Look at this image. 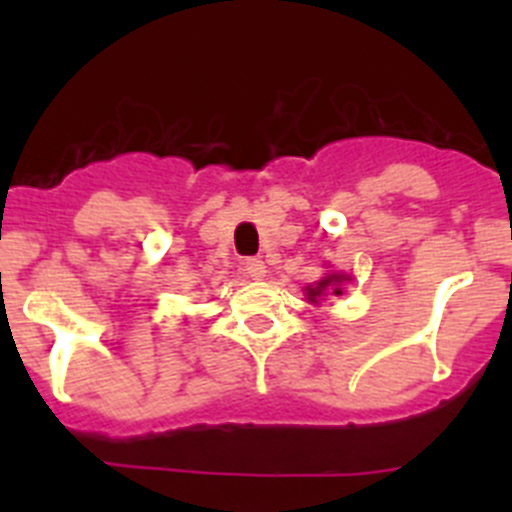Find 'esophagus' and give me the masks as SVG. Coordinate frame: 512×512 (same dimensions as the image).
Instances as JSON below:
<instances>
[{
	"label": "esophagus",
	"mask_w": 512,
	"mask_h": 512,
	"mask_svg": "<svg viewBox=\"0 0 512 512\" xmlns=\"http://www.w3.org/2000/svg\"><path fill=\"white\" fill-rule=\"evenodd\" d=\"M243 274L251 279H264L266 277V266L261 259H246L243 261Z\"/></svg>",
	"instance_id": "esophagus-1"
}]
</instances>
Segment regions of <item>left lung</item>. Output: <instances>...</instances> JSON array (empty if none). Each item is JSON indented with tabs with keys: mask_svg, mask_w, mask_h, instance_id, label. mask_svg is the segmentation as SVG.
I'll use <instances>...</instances> for the list:
<instances>
[{
	"mask_svg": "<svg viewBox=\"0 0 512 512\" xmlns=\"http://www.w3.org/2000/svg\"><path fill=\"white\" fill-rule=\"evenodd\" d=\"M348 277H341V274H330V277L320 279L315 287H307V300L310 302H318V297H323L328 289H333V295H341V287L338 284L346 282Z\"/></svg>",
	"mask_w": 512,
	"mask_h": 512,
	"instance_id": "1",
	"label": "left lung"
}]
</instances>
